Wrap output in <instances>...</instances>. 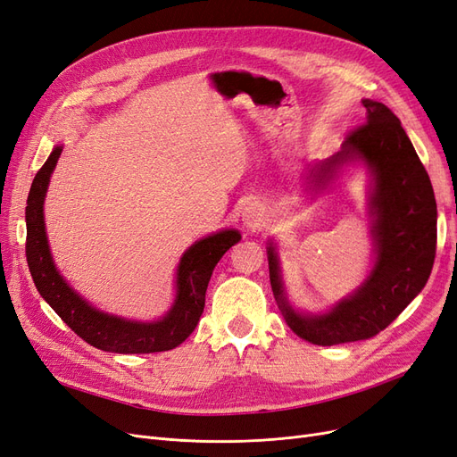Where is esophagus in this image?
<instances>
[{"label": "esophagus", "instance_id": "34e87169", "mask_svg": "<svg viewBox=\"0 0 457 457\" xmlns=\"http://www.w3.org/2000/svg\"><path fill=\"white\" fill-rule=\"evenodd\" d=\"M265 209L260 203H250V205L243 211V224L246 229H258L265 224Z\"/></svg>", "mask_w": 457, "mask_h": 457}]
</instances>
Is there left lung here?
Instances as JSON below:
<instances>
[{
  "mask_svg": "<svg viewBox=\"0 0 457 457\" xmlns=\"http://www.w3.org/2000/svg\"><path fill=\"white\" fill-rule=\"evenodd\" d=\"M365 126L352 131L339 152L307 165V188L324 194L348 167L369 173L367 211L373 265L356 290L326 311L295 309L282 280L278 250L267 246L269 278L290 329L312 345L333 346L370 339L390 326L424 290L436 250V203L399 118L384 104L363 99Z\"/></svg>",
  "mask_w": 457,
  "mask_h": 457,
  "instance_id": "1",
  "label": "left lung"
}]
</instances>
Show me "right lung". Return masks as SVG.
Instances as JSON below:
<instances>
[{"label":"right lung","mask_w":457,"mask_h":457,"mask_svg":"<svg viewBox=\"0 0 457 457\" xmlns=\"http://www.w3.org/2000/svg\"><path fill=\"white\" fill-rule=\"evenodd\" d=\"M62 145H56L31 182L26 207V258L36 288L54 312L88 345L114 353H152L173 350L195 329L205 307V294L216 263L241 241L237 229H220L184 252L175 273V299L152 322L99 311L77 294L60 275L50 254L45 228V197Z\"/></svg>","instance_id":"obj_1"}]
</instances>
